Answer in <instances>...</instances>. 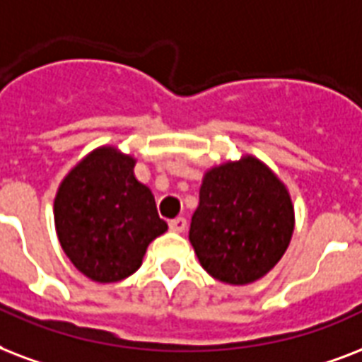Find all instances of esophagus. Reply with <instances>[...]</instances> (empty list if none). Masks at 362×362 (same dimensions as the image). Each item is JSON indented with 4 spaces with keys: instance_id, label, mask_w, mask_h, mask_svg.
<instances>
[{
    "instance_id": "esophagus-1",
    "label": "esophagus",
    "mask_w": 362,
    "mask_h": 362,
    "mask_svg": "<svg viewBox=\"0 0 362 362\" xmlns=\"http://www.w3.org/2000/svg\"><path fill=\"white\" fill-rule=\"evenodd\" d=\"M170 230L172 232H185L187 230V219L177 217V219L170 221Z\"/></svg>"
}]
</instances>
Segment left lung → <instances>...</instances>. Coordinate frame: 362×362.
<instances>
[{
  "mask_svg": "<svg viewBox=\"0 0 362 362\" xmlns=\"http://www.w3.org/2000/svg\"><path fill=\"white\" fill-rule=\"evenodd\" d=\"M295 207L277 173L253 155L204 173L189 240L202 268L228 285H249L281 260Z\"/></svg>",
  "mask_w": 362,
  "mask_h": 362,
  "instance_id": "left-lung-1",
  "label": "left lung"
}]
</instances>
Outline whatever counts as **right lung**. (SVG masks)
Here are the masks:
<instances>
[{
  "label": "right lung",
  "instance_id": "1",
  "mask_svg": "<svg viewBox=\"0 0 362 362\" xmlns=\"http://www.w3.org/2000/svg\"><path fill=\"white\" fill-rule=\"evenodd\" d=\"M136 158L102 145L62 179L56 236L67 259L96 283H117L141 266L149 243L168 230L155 196L137 181Z\"/></svg>",
  "mask_w": 362,
  "mask_h": 362
}]
</instances>
